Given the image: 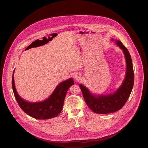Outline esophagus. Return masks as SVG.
<instances>
[{"mask_svg":"<svg viewBox=\"0 0 148 148\" xmlns=\"http://www.w3.org/2000/svg\"><path fill=\"white\" fill-rule=\"evenodd\" d=\"M75 78L76 79V80H78V79H79V77H80V76H79V75H77V74H76L75 75Z\"/></svg>","mask_w":148,"mask_h":148,"instance_id":"34e87169","label":"esophagus"}]
</instances>
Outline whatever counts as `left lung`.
Returning a JSON list of instances; mask_svg holds the SVG:
<instances>
[{"instance_id": "obj_1", "label": "left lung", "mask_w": 148, "mask_h": 148, "mask_svg": "<svg viewBox=\"0 0 148 148\" xmlns=\"http://www.w3.org/2000/svg\"><path fill=\"white\" fill-rule=\"evenodd\" d=\"M120 49L123 50L126 62V72L121 86L114 92L107 95H94L82 84L79 85L84 98L88 107L97 114H106L116 112L120 110L127 102L134 84V72L130 54L122 42L114 40Z\"/></svg>"}]
</instances>
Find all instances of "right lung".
<instances>
[{
	"instance_id": "right-lung-1",
	"label": "right lung",
	"mask_w": 148,
	"mask_h": 148,
	"mask_svg": "<svg viewBox=\"0 0 148 148\" xmlns=\"http://www.w3.org/2000/svg\"><path fill=\"white\" fill-rule=\"evenodd\" d=\"M12 86L17 103L21 109L28 116L38 120L52 119L58 116L63 109L64 100L69 88L74 84L72 78L66 80L59 84L51 95L45 100L31 103L22 99L18 94L15 85L14 73Z\"/></svg>"
}]
</instances>
